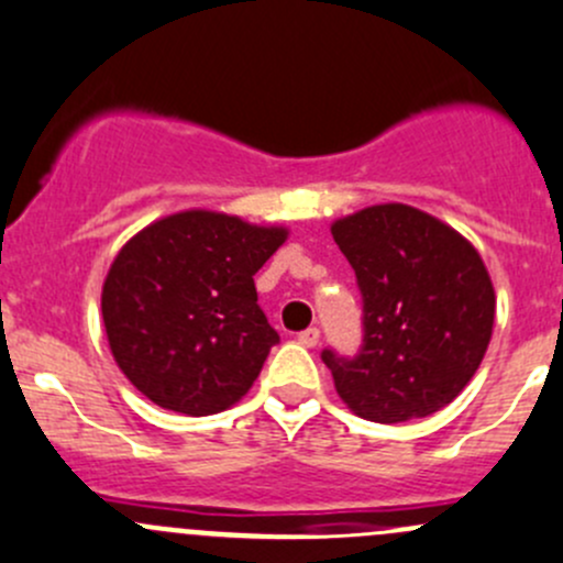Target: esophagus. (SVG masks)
Instances as JSON below:
<instances>
[{
    "instance_id": "obj_1",
    "label": "esophagus",
    "mask_w": 563,
    "mask_h": 563,
    "mask_svg": "<svg viewBox=\"0 0 563 563\" xmlns=\"http://www.w3.org/2000/svg\"><path fill=\"white\" fill-rule=\"evenodd\" d=\"M297 341L302 343V346H308V349H313L316 343H319V330H316V327H308V330H302L297 335Z\"/></svg>"
}]
</instances>
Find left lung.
I'll use <instances>...</instances> for the list:
<instances>
[{"instance_id": "obj_1", "label": "left lung", "mask_w": 563, "mask_h": 563, "mask_svg": "<svg viewBox=\"0 0 563 563\" xmlns=\"http://www.w3.org/2000/svg\"><path fill=\"white\" fill-rule=\"evenodd\" d=\"M363 294L357 357L321 352L338 396L374 423L427 418L482 365L495 288L478 250L427 211L379 203L332 222Z\"/></svg>"}]
</instances>
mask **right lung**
Returning a JSON list of instances; mask_svg holds the SVG:
<instances>
[{
  "label": "right lung",
  "mask_w": 563,
  "mask_h": 563,
  "mask_svg": "<svg viewBox=\"0 0 563 563\" xmlns=\"http://www.w3.org/2000/svg\"><path fill=\"white\" fill-rule=\"evenodd\" d=\"M288 239L283 225L187 209L114 255L101 291L109 349L136 390L184 415L233 407L280 341L253 275Z\"/></svg>",
  "instance_id": "add662e5"
}]
</instances>
